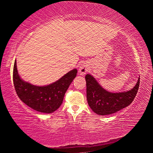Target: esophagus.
I'll use <instances>...</instances> for the list:
<instances>
[{
  "label": "esophagus",
  "instance_id": "esophagus-1",
  "mask_svg": "<svg viewBox=\"0 0 153 153\" xmlns=\"http://www.w3.org/2000/svg\"><path fill=\"white\" fill-rule=\"evenodd\" d=\"M87 71H88V67L86 63H82L79 67V73L82 76L86 74Z\"/></svg>",
  "mask_w": 153,
  "mask_h": 153
}]
</instances>
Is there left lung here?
<instances>
[{"label": "left lung", "mask_w": 153, "mask_h": 153, "mask_svg": "<svg viewBox=\"0 0 153 153\" xmlns=\"http://www.w3.org/2000/svg\"><path fill=\"white\" fill-rule=\"evenodd\" d=\"M86 81V97L91 109L99 115L115 113L128 107L138 92L140 77L133 88L121 92H111L103 88L90 74L85 76Z\"/></svg>", "instance_id": "obj_1"}]
</instances>
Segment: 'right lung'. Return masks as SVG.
I'll return each instance as SVG.
<instances>
[{"label":"right lung","instance_id":"obj_1","mask_svg":"<svg viewBox=\"0 0 153 153\" xmlns=\"http://www.w3.org/2000/svg\"><path fill=\"white\" fill-rule=\"evenodd\" d=\"M77 72V69H74L51 84L36 86L21 78L15 60L13 77L15 91L22 101L38 112L51 113L61 105L65 94L76 77Z\"/></svg>","mask_w":153,"mask_h":153}]
</instances>
